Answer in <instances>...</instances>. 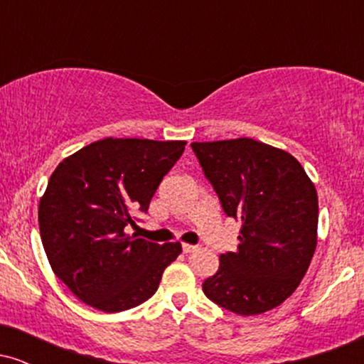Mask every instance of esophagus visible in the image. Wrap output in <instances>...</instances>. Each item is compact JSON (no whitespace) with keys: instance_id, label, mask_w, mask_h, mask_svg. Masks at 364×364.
Returning <instances> with one entry per match:
<instances>
[{"instance_id":"1","label":"esophagus","mask_w":364,"mask_h":364,"mask_svg":"<svg viewBox=\"0 0 364 364\" xmlns=\"http://www.w3.org/2000/svg\"><path fill=\"white\" fill-rule=\"evenodd\" d=\"M196 250H198V246H195V245H188V243L183 245V252L185 253H193V252H196Z\"/></svg>"}]
</instances>
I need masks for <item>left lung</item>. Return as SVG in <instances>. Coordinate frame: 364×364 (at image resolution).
Listing matches in <instances>:
<instances>
[{"instance_id":"obj_1","label":"left lung","mask_w":364,"mask_h":364,"mask_svg":"<svg viewBox=\"0 0 364 364\" xmlns=\"http://www.w3.org/2000/svg\"><path fill=\"white\" fill-rule=\"evenodd\" d=\"M224 212L241 224L236 252L205 279L208 299L260 315L296 291L316 248L318 196L298 159L253 139L193 141Z\"/></svg>"}]
</instances>
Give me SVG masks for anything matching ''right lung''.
Returning a JSON list of instances; mask_svg holds the SVG:
<instances>
[{"instance_id":"right-lung-1","label":"right lung","mask_w":364,"mask_h":364,"mask_svg":"<svg viewBox=\"0 0 364 364\" xmlns=\"http://www.w3.org/2000/svg\"><path fill=\"white\" fill-rule=\"evenodd\" d=\"M183 140L104 139L63 159L39 202V229L53 272L80 301L118 313L147 301L181 243L127 235L149 210Z\"/></svg>"}]
</instances>
